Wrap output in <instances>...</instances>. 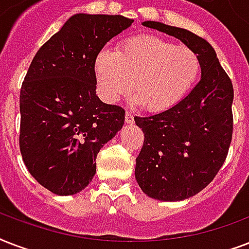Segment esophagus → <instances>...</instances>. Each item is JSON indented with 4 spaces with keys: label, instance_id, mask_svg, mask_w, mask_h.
Instances as JSON below:
<instances>
[{
    "label": "esophagus",
    "instance_id": "esophagus-1",
    "mask_svg": "<svg viewBox=\"0 0 249 249\" xmlns=\"http://www.w3.org/2000/svg\"><path fill=\"white\" fill-rule=\"evenodd\" d=\"M125 123H128V124H133L134 123V116H133V113L130 111L125 112Z\"/></svg>",
    "mask_w": 249,
    "mask_h": 249
}]
</instances>
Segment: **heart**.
Segmentation results:
<instances>
[{"label":"heart","instance_id":"b5f03b06","mask_svg":"<svg viewBox=\"0 0 249 249\" xmlns=\"http://www.w3.org/2000/svg\"><path fill=\"white\" fill-rule=\"evenodd\" d=\"M94 71L107 101L115 102L132 89L144 109L161 112L177 105L193 86L200 71V59L189 46L154 35H140L123 41L115 53H99Z\"/></svg>","mask_w":249,"mask_h":249}]
</instances>
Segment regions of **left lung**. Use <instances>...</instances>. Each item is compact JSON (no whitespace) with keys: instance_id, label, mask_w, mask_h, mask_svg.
<instances>
[{"instance_id":"obj_1","label":"left lung","mask_w":249,"mask_h":249,"mask_svg":"<svg viewBox=\"0 0 249 249\" xmlns=\"http://www.w3.org/2000/svg\"><path fill=\"white\" fill-rule=\"evenodd\" d=\"M143 25L181 40L200 59L201 79L187 97L163 112L134 117L144 133L136 159L138 185L158 200H183L205 189L226 160L234 88L208 41L159 21Z\"/></svg>"}]
</instances>
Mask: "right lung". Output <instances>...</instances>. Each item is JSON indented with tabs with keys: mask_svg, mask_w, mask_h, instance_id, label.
<instances>
[{
	"mask_svg": "<svg viewBox=\"0 0 249 249\" xmlns=\"http://www.w3.org/2000/svg\"><path fill=\"white\" fill-rule=\"evenodd\" d=\"M121 15L76 14L45 42L20 89L19 147L27 169L56 195L93 179L97 154L123 128L125 111L95 95V58L132 24Z\"/></svg>",
	"mask_w": 249,
	"mask_h": 249,
	"instance_id": "obj_1",
	"label": "right lung"
}]
</instances>
